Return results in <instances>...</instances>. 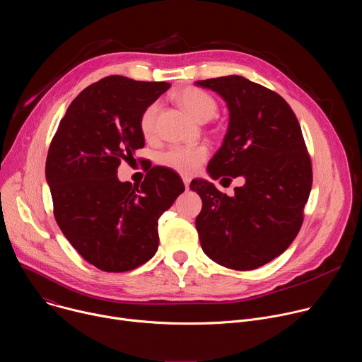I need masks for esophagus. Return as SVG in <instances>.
<instances>
[{
	"label": "esophagus",
	"mask_w": 362,
	"mask_h": 362,
	"mask_svg": "<svg viewBox=\"0 0 362 362\" xmlns=\"http://www.w3.org/2000/svg\"><path fill=\"white\" fill-rule=\"evenodd\" d=\"M183 179V183H185V187L186 189H189V183H190V177H187V176H183L182 177Z\"/></svg>",
	"instance_id": "34e87169"
}]
</instances>
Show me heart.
Here are the masks:
<instances>
[{
  "label": "heart",
  "mask_w": 362,
  "mask_h": 362,
  "mask_svg": "<svg viewBox=\"0 0 362 362\" xmlns=\"http://www.w3.org/2000/svg\"><path fill=\"white\" fill-rule=\"evenodd\" d=\"M177 101L183 109L197 122H208L218 113L216 100L199 88L187 87L177 94ZM159 105L151 103L140 116V130L146 139L156 136V119ZM208 147L206 146H172L159 156V163L175 172L183 175L196 173L200 166L208 159Z\"/></svg>",
  "instance_id": "obj_1"
}]
</instances>
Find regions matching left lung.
Listing matches in <instances>:
<instances>
[{
    "mask_svg": "<svg viewBox=\"0 0 362 362\" xmlns=\"http://www.w3.org/2000/svg\"><path fill=\"white\" fill-rule=\"evenodd\" d=\"M229 109L222 147L208 165L212 179L243 177L228 196L208 180H192L202 197L196 229L203 252L236 271L259 268L296 238L313 186V166L300 126L275 91L242 76L196 81Z\"/></svg>",
    "mask_w": 362,
    "mask_h": 362,
    "instance_id": "8db88e82",
    "label": "left lung"
}]
</instances>
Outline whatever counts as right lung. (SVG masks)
Instances as JSON below:
<instances>
[{
	"label": "right lung",
	"mask_w": 362,
	"mask_h": 362,
	"mask_svg": "<svg viewBox=\"0 0 362 362\" xmlns=\"http://www.w3.org/2000/svg\"><path fill=\"white\" fill-rule=\"evenodd\" d=\"M170 84L110 76L84 88L51 140L45 179L54 218L84 259L105 272L146 264L159 247V218L185 190L170 169L141 185L120 182L122 160L144 146L140 116Z\"/></svg>",
	"instance_id": "1"
}]
</instances>
